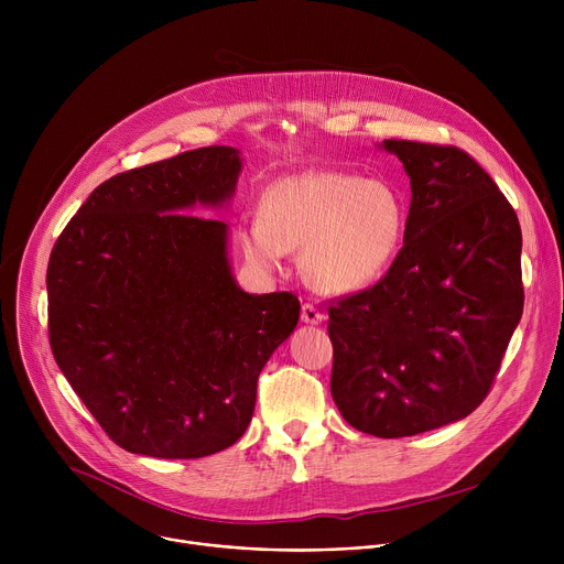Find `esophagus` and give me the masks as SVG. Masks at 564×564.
<instances>
[{
    "label": "esophagus",
    "mask_w": 564,
    "mask_h": 564,
    "mask_svg": "<svg viewBox=\"0 0 564 564\" xmlns=\"http://www.w3.org/2000/svg\"><path fill=\"white\" fill-rule=\"evenodd\" d=\"M301 321L303 324H321V321H324V312H321L316 305H312V303H303V307H301Z\"/></svg>",
    "instance_id": "obj_1"
}]
</instances>
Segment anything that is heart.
Masks as SVG:
<instances>
[{
  "label": "heart",
  "instance_id": "obj_1",
  "mask_svg": "<svg viewBox=\"0 0 564 564\" xmlns=\"http://www.w3.org/2000/svg\"><path fill=\"white\" fill-rule=\"evenodd\" d=\"M406 209L381 181L344 172H310L268 189L261 218L240 225L238 246L259 270L281 268L301 252L305 279L326 292H352L377 281L399 252Z\"/></svg>",
  "mask_w": 564,
  "mask_h": 564
}]
</instances>
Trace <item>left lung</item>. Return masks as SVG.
<instances>
[{"label": "left lung", "instance_id": "1", "mask_svg": "<svg viewBox=\"0 0 564 564\" xmlns=\"http://www.w3.org/2000/svg\"><path fill=\"white\" fill-rule=\"evenodd\" d=\"M411 178L404 248L361 292L330 301L333 399L375 437L470 415L520 324L522 231L494 178L453 144L383 140Z\"/></svg>", "mask_w": 564, "mask_h": 564}]
</instances>
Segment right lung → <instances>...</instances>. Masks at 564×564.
<instances>
[{
    "mask_svg": "<svg viewBox=\"0 0 564 564\" xmlns=\"http://www.w3.org/2000/svg\"><path fill=\"white\" fill-rule=\"evenodd\" d=\"M240 167L236 149L214 144L122 172L53 246V357L129 453L194 459L231 446L263 366L299 324L292 292L236 285L227 225L194 214L231 198Z\"/></svg>",
    "mask_w": 564,
    "mask_h": 564,
    "instance_id": "right-lung-1",
    "label": "right lung"
}]
</instances>
